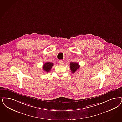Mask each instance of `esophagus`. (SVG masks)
I'll return each instance as SVG.
<instances>
[{"label": "esophagus", "mask_w": 122, "mask_h": 122, "mask_svg": "<svg viewBox=\"0 0 122 122\" xmlns=\"http://www.w3.org/2000/svg\"><path fill=\"white\" fill-rule=\"evenodd\" d=\"M58 63L59 65H63V60H59Z\"/></svg>", "instance_id": "obj_1"}]
</instances>
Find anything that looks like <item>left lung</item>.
<instances>
[{
  "label": "left lung",
  "instance_id": "1",
  "mask_svg": "<svg viewBox=\"0 0 122 122\" xmlns=\"http://www.w3.org/2000/svg\"><path fill=\"white\" fill-rule=\"evenodd\" d=\"M70 67L71 72L74 73L79 69L80 65L78 63L75 62H71L70 63Z\"/></svg>",
  "mask_w": 122,
  "mask_h": 122
}]
</instances>
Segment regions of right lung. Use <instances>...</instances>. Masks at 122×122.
Returning a JSON list of instances; mask_svg holds the SVG:
<instances>
[{
  "label": "right lung",
  "mask_w": 122,
  "mask_h": 122,
  "mask_svg": "<svg viewBox=\"0 0 122 122\" xmlns=\"http://www.w3.org/2000/svg\"><path fill=\"white\" fill-rule=\"evenodd\" d=\"M54 64L51 62H47L45 63L43 66V69L46 72H48L50 71L51 69L53 67Z\"/></svg>",
  "instance_id": "add662e5"
}]
</instances>
